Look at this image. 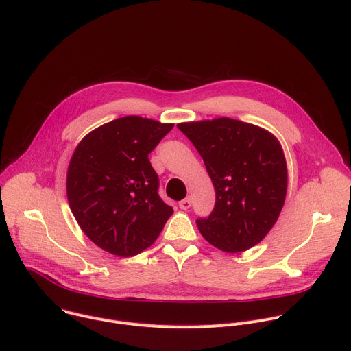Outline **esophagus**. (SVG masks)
I'll list each match as a JSON object with an SVG mask.
<instances>
[{"label": "esophagus", "instance_id": "obj_1", "mask_svg": "<svg viewBox=\"0 0 351 351\" xmlns=\"http://www.w3.org/2000/svg\"><path fill=\"white\" fill-rule=\"evenodd\" d=\"M190 206H192V199H190V197H186L182 202H179V207L182 210H187V208H190Z\"/></svg>", "mask_w": 351, "mask_h": 351}]
</instances>
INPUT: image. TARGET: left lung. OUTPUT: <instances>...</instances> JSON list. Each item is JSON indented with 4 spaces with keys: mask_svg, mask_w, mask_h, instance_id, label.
<instances>
[{
    "mask_svg": "<svg viewBox=\"0 0 351 351\" xmlns=\"http://www.w3.org/2000/svg\"><path fill=\"white\" fill-rule=\"evenodd\" d=\"M178 129L202 155L215 189L211 214L196 219L200 234L230 253L258 245L276 224L287 193L278 140L230 117L179 123Z\"/></svg>",
    "mask_w": 351,
    "mask_h": 351,
    "instance_id": "1",
    "label": "left lung"
}]
</instances>
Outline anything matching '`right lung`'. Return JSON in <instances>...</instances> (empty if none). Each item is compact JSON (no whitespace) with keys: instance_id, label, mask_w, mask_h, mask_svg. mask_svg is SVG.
<instances>
[{"instance_id":"add662e5","label":"right lung","mask_w":351,"mask_h":351,"mask_svg":"<svg viewBox=\"0 0 351 351\" xmlns=\"http://www.w3.org/2000/svg\"><path fill=\"white\" fill-rule=\"evenodd\" d=\"M172 129V123L124 116L77 145L67 171V197L95 245L130 258L161 234L173 208L158 195L159 179L148 154Z\"/></svg>"}]
</instances>
